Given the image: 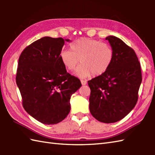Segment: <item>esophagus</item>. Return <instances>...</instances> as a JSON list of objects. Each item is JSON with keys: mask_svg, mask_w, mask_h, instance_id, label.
I'll return each instance as SVG.
<instances>
[{"mask_svg": "<svg viewBox=\"0 0 155 155\" xmlns=\"http://www.w3.org/2000/svg\"><path fill=\"white\" fill-rule=\"evenodd\" d=\"M87 82L86 81L81 80V84H83V85H85V84H87Z\"/></svg>", "mask_w": 155, "mask_h": 155, "instance_id": "obj_1", "label": "esophagus"}]
</instances>
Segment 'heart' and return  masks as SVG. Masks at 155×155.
Instances as JSON below:
<instances>
[{"label": "heart", "mask_w": 155, "mask_h": 155, "mask_svg": "<svg viewBox=\"0 0 155 155\" xmlns=\"http://www.w3.org/2000/svg\"><path fill=\"white\" fill-rule=\"evenodd\" d=\"M71 51L62 50L60 59L65 68L73 71L81 62L76 71L80 78L94 77L106 72L113 61L114 52L110 46L95 39L82 37L70 45Z\"/></svg>", "instance_id": "b5f03b06"}]
</instances>
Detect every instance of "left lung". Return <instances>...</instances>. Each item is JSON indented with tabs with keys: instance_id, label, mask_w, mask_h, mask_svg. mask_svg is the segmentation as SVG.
<instances>
[{
	"instance_id": "left-lung-1",
	"label": "left lung",
	"mask_w": 155,
	"mask_h": 155,
	"mask_svg": "<svg viewBox=\"0 0 155 155\" xmlns=\"http://www.w3.org/2000/svg\"><path fill=\"white\" fill-rule=\"evenodd\" d=\"M106 40L113 50V61L106 72L88 81L89 108L98 121L113 123L123 119L135 107L142 74L132 48L114 36Z\"/></svg>"
}]
</instances>
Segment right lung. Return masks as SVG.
I'll list each match as a JSON object with an SVG mask.
<instances>
[{
	"mask_svg": "<svg viewBox=\"0 0 155 155\" xmlns=\"http://www.w3.org/2000/svg\"><path fill=\"white\" fill-rule=\"evenodd\" d=\"M65 41H69L61 37L41 38L26 47L18 59L16 82L22 106L45 124H57L67 117L71 95L82 86L60 59Z\"/></svg>",
	"mask_w": 155,
	"mask_h": 155,
	"instance_id": "1",
	"label": "right lung"
}]
</instances>
